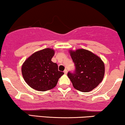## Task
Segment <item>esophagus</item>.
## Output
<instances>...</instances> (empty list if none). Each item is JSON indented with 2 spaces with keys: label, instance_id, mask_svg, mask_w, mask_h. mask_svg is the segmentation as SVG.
<instances>
[{
  "label": "esophagus",
  "instance_id": "1",
  "mask_svg": "<svg viewBox=\"0 0 125 125\" xmlns=\"http://www.w3.org/2000/svg\"><path fill=\"white\" fill-rule=\"evenodd\" d=\"M67 73H68V71H67V69H65V71H64V73H65V75H66Z\"/></svg>",
  "mask_w": 125,
  "mask_h": 125
}]
</instances>
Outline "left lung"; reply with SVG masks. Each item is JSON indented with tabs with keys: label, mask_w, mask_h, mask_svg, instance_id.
<instances>
[{
	"label": "left lung",
	"mask_w": 125,
	"mask_h": 125,
	"mask_svg": "<svg viewBox=\"0 0 125 125\" xmlns=\"http://www.w3.org/2000/svg\"><path fill=\"white\" fill-rule=\"evenodd\" d=\"M69 53L75 63V71L74 73L68 72V76L73 87L84 93L94 90L101 83L104 76L103 61L86 49L70 50Z\"/></svg>",
	"instance_id": "obj_1"
}]
</instances>
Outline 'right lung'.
Listing matches in <instances>:
<instances>
[{"label":"right lung","instance_id":"obj_1","mask_svg":"<svg viewBox=\"0 0 125 125\" xmlns=\"http://www.w3.org/2000/svg\"><path fill=\"white\" fill-rule=\"evenodd\" d=\"M55 51L46 48L39 50L27 59L22 65L25 81L37 91H46L55 87L59 79L63 75L58 66L52 61Z\"/></svg>","mask_w":125,"mask_h":125}]
</instances>
